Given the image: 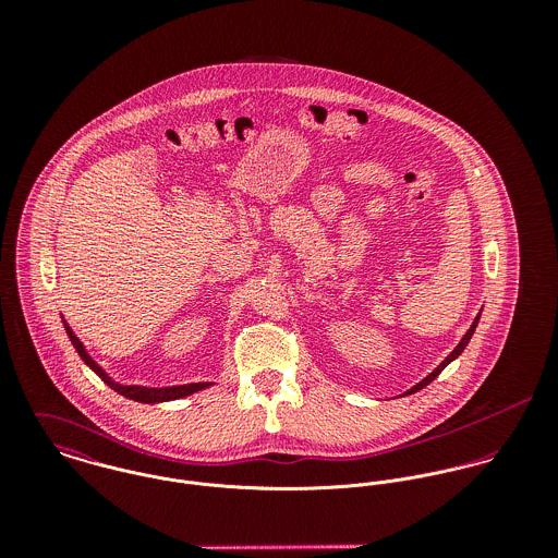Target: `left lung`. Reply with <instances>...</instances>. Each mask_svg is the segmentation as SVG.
<instances>
[{
	"mask_svg": "<svg viewBox=\"0 0 558 558\" xmlns=\"http://www.w3.org/2000/svg\"><path fill=\"white\" fill-rule=\"evenodd\" d=\"M478 316H481V314H478ZM478 316H477V318H475V322H473V324H471V328H469V332H466V335H464V337H462V341H460V343H458V345H456V350H453V352H451V354H449V356H447V359H445V361H442V363H440V365H438V367H436V369H434V372H432V374H429V376H425V378H423V380H421V383H418V385H414V387H412V389H408V391H405V393H403V396H412V393H416V391H421V389H423V387H427V385H429V383H432V380H434V378H438V374H440V372H442V369H445V367H447V365H449V363H451V361H456V359H458V356H460V354H462V352H464V348H466V345H469V341H471V337H473V332H475V328H477Z\"/></svg>",
	"mask_w": 558,
	"mask_h": 558,
	"instance_id": "left-lung-1",
	"label": "left lung"
}]
</instances>
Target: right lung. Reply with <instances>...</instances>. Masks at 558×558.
Masks as SVG:
<instances>
[{"label":"right lung","instance_id":"right-lung-1","mask_svg":"<svg viewBox=\"0 0 558 558\" xmlns=\"http://www.w3.org/2000/svg\"><path fill=\"white\" fill-rule=\"evenodd\" d=\"M62 322H64V328H66V332H69V337H71V343H73L75 350L80 352L81 361H83L107 387H111L116 393H120V396H124V398L135 399V401H142V403H160V401H171V399H182L186 398V396H193V393H197V391H202V389H206V387L213 385V383H191V385L160 387V389H155V387H140V385H120V383H116V380L87 354L85 345L81 343L80 337L73 332V328L66 324V319H62Z\"/></svg>","mask_w":558,"mask_h":558}]
</instances>
